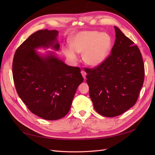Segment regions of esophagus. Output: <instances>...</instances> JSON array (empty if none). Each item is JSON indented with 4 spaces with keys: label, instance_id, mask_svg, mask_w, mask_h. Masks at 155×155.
Listing matches in <instances>:
<instances>
[{
    "label": "esophagus",
    "instance_id": "1",
    "mask_svg": "<svg viewBox=\"0 0 155 155\" xmlns=\"http://www.w3.org/2000/svg\"><path fill=\"white\" fill-rule=\"evenodd\" d=\"M81 74H82V76H83V78H84V79H86L87 73H86L85 71H84V70H82V71L81 72Z\"/></svg>",
    "mask_w": 155,
    "mask_h": 155
}]
</instances>
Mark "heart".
I'll return each mask as SVG.
<instances>
[{
	"label": "heart",
	"mask_w": 155,
	"mask_h": 155,
	"mask_svg": "<svg viewBox=\"0 0 155 155\" xmlns=\"http://www.w3.org/2000/svg\"><path fill=\"white\" fill-rule=\"evenodd\" d=\"M112 46V37L107 33L94 30L82 31L72 37L70 46L65 47L64 53L72 62L77 61V52L83 53V61L90 66L96 67L109 57Z\"/></svg>",
	"instance_id": "1"
}]
</instances>
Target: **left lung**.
<instances>
[{"mask_svg": "<svg viewBox=\"0 0 155 155\" xmlns=\"http://www.w3.org/2000/svg\"><path fill=\"white\" fill-rule=\"evenodd\" d=\"M114 29L116 40L111 54L99 66L85 70L94 107L106 117L119 116L136 104L145 75L138 47L118 27Z\"/></svg>", "mask_w": 155, "mask_h": 155, "instance_id": "1", "label": "left lung"}]
</instances>
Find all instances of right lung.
<instances>
[{
  "label": "right lung",
  "mask_w": 155,
  "mask_h": 155,
  "mask_svg": "<svg viewBox=\"0 0 155 155\" xmlns=\"http://www.w3.org/2000/svg\"><path fill=\"white\" fill-rule=\"evenodd\" d=\"M58 31L41 30L31 34L14 55L12 70L18 96L33 114L47 120L66 116L78 86L83 81L79 67L68 66L54 53L40 55L36 49L59 50Z\"/></svg>",
  "instance_id": "right-lung-1"
}]
</instances>
